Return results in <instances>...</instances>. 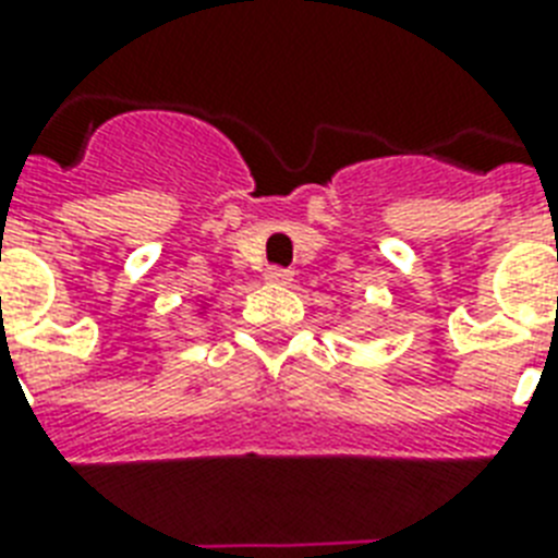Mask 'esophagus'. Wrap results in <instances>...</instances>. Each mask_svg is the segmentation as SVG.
<instances>
[{
  "label": "esophagus",
  "mask_w": 558,
  "mask_h": 558,
  "mask_svg": "<svg viewBox=\"0 0 558 558\" xmlns=\"http://www.w3.org/2000/svg\"><path fill=\"white\" fill-rule=\"evenodd\" d=\"M294 271L289 269H280V266H271V269H266L264 280L266 283H275V287H287V283H292Z\"/></svg>",
  "instance_id": "obj_1"
}]
</instances>
